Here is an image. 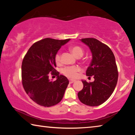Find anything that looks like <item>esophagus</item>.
I'll return each mask as SVG.
<instances>
[{
	"mask_svg": "<svg viewBox=\"0 0 135 135\" xmlns=\"http://www.w3.org/2000/svg\"><path fill=\"white\" fill-rule=\"evenodd\" d=\"M74 81H75V80H70L69 83H70V84H71V83H74Z\"/></svg>",
	"mask_w": 135,
	"mask_h": 135,
	"instance_id": "esophagus-1",
	"label": "esophagus"
}]
</instances>
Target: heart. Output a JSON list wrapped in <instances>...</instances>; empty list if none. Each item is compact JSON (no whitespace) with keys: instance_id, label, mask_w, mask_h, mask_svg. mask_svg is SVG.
I'll list each match as a JSON object with an SVG mask.
<instances>
[{"instance_id":"1","label":"heart","mask_w":135,"mask_h":135,"mask_svg":"<svg viewBox=\"0 0 135 135\" xmlns=\"http://www.w3.org/2000/svg\"><path fill=\"white\" fill-rule=\"evenodd\" d=\"M70 51L77 58H80L83 55V49L78 46H74L70 48ZM55 62L56 64H59L61 61V54L59 52L57 53L55 55ZM81 68L79 66H71V67H65L63 68L61 72L64 75L70 79H76L78 76L79 73L80 71Z\"/></svg>"}]
</instances>
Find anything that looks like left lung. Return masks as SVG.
Masks as SVG:
<instances>
[{
	"label": "left lung",
	"instance_id": "obj_1",
	"mask_svg": "<svg viewBox=\"0 0 135 135\" xmlns=\"http://www.w3.org/2000/svg\"><path fill=\"white\" fill-rule=\"evenodd\" d=\"M80 40L89 47L92 53V61L86 70V76H93L95 80L90 83L82 80L83 88L78 93V97L86 105L98 106L110 97L117 84L118 73L115 56L108 46L96 38Z\"/></svg>",
	"mask_w": 135,
	"mask_h": 135
}]
</instances>
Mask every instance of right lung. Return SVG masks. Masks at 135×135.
I'll return each mask as SVG.
<instances>
[{"mask_svg":"<svg viewBox=\"0 0 135 135\" xmlns=\"http://www.w3.org/2000/svg\"><path fill=\"white\" fill-rule=\"evenodd\" d=\"M70 40L46 38L38 41L30 47L23 59L22 86L30 98L41 106H54L64 97L69 81L55 69V58L61 47ZM50 74L57 76L55 81L50 80Z\"/></svg>","mask_w":135,"mask_h":135,"instance_id":"add662e5","label":"right lung"}]
</instances>
